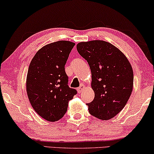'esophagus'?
Instances as JSON below:
<instances>
[{
  "label": "esophagus",
  "mask_w": 154,
  "mask_h": 154,
  "mask_svg": "<svg viewBox=\"0 0 154 154\" xmlns=\"http://www.w3.org/2000/svg\"><path fill=\"white\" fill-rule=\"evenodd\" d=\"M85 86L83 84H81V85H80V87L78 88V89H77L78 92H79V93H81V92L83 91L84 89H85Z\"/></svg>",
  "instance_id": "esophagus-1"
}]
</instances>
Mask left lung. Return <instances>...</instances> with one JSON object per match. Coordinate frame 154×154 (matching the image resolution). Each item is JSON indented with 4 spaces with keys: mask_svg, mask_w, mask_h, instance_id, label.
<instances>
[{
    "mask_svg": "<svg viewBox=\"0 0 154 154\" xmlns=\"http://www.w3.org/2000/svg\"><path fill=\"white\" fill-rule=\"evenodd\" d=\"M76 48L92 73L94 98L87 104L90 113L104 121L112 119L131 95L134 79L131 64L121 50L108 42H81Z\"/></svg>",
    "mask_w": 154,
    "mask_h": 154,
    "instance_id": "8db88e82",
    "label": "left lung"
}]
</instances>
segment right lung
<instances>
[{"instance_id": "1", "label": "right lung", "mask_w": 154, "mask_h": 154, "mask_svg": "<svg viewBox=\"0 0 154 154\" xmlns=\"http://www.w3.org/2000/svg\"><path fill=\"white\" fill-rule=\"evenodd\" d=\"M74 43L60 41L43 46L29 65L26 92L35 112L46 121L54 122L64 116L69 101L76 94L68 85L64 66Z\"/></svg>"}]
</instances>
